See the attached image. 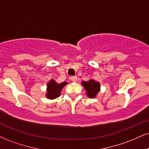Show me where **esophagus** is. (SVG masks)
I'll list each match as a JSON object with an SVG mask.
<instances>
[{
    "instance_id": "esophagus-1",
    "label": "esophagus",
    "mask_w": 149,
    "mask_h": 149,
    "mask_svg": "<svg viewBox=\"0 0 149 149\" xmlns=\"http://www.w3.org/2000/svg\"><path fill=\"white\" fill-rule=\"evenodd\" d=\"M71 81L72 82H77V80H78V78H77V76H72L71 77Z\"/></svg>"
}]
</instances>
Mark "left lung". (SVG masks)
I'll return each instance as SVG.
<instances>
[{"instance_id":"left-lung-1","label":"left lung","mask_w":149,"mask_h":149,"mask_svg":"<svg viewBox=\"0 0 149 149\" xmlns=\"http://www.w3.org/2000/svg\"><path fill=\"white\" fill-rule=\"evenodd\" d=\"M81 83L87 92V95L89 98H95L99 92L101 85L98 82L95 81L94 80H89L88 81H82Z\"/></svg>"}]
</instances>
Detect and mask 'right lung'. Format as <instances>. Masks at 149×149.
Segmentation results:
<instances>
[{"label": "right lung", "instance_id": "right-lung-1", "mask_svg": "<svg viewBox=\"0 0 149 149\" xmlns=\"http://www.w3.org/2000/svg\"><path fill=\"white\" fill-rule=\"evenodd\" d=\"M67 84V82H63L58 84L54 80H51L47 84V93L46 98L49 99H55L60 96V92L62 88Z\"/></svg>", "mask_w": 149, "mask_h": 149}]
</instances>
